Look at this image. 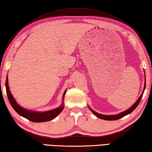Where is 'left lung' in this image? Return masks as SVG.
Returning a JSON list of instances; mask_svg holds the SVG:
<instances>
[{"label":"left lung","instance_id":"1","mask_svg":"<svg viewBox=\"0 0 152 152\" xmlns=\"http://www.w3.org/2000/svg\"><path fill=\"white\" fill-rule=\"evenodd\" d=\"M145 85H144V91H143V93L142 94L140 95V96L138 98V99L137 100L136 102L134 103L133 104V106H132V107L128 108L127 110H126L124 112H122V113H120L118 114H116V115H103V114H99L96 113V112H94V110H93L91 108H90L91 111L92 112V113L95 115L96 116L98 117V118L102 119V120H105V121H116V120H118L120 118H122V117L125 116L126 115H127V114H130L132 112H133L134 110V109L138 107V105L139 104V103L141 101L142 99V97L143 96V94H144V90H145Z\"/></svg>","mask_w":152,"mask_h":152}]
</instances>
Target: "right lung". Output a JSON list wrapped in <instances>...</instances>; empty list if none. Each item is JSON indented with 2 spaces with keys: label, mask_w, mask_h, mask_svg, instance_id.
<instances>
[{
  "label": "right lung",
  "mask_w": 152,
  "mask_h": 152,
  "mask_svg": "<svg viewBox=\"0 0 152 152\" xmlns=\"http://www.w3.org/2000/svg\"><path fill=\"white\" fill-rule=\"evenodd\" d=\"M5 85L8 101H9L11 106H12V108H14V110H15L19 115L24 117V118L28 119V121L33 122H44L50 121H51V120H53V118H55L57 116H58L59 114L61 113V112L64 110V106L63 104L61 107H59L58 108H56V109L51 110L50 111L44 112V113H37V112L36 113V112L26 110L17 104V102L13 98L12 94H11L9 90V87H8V77H7V79H6ZM65 93H66V91H65L64 93L63 98H64Z\"/></svg>",
  "instance_id": "obj_1"
}]
</instances>
